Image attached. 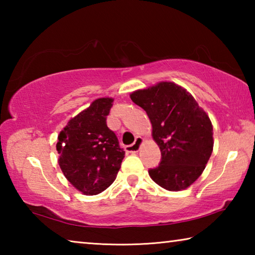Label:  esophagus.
Returning a JSON list of instances; mask_svg holds the SVG:
<instances>
[{"mask_svg": "<svg viewBox=\"0 0 255 255\" xmlns=\"http://www.w3.org/2000/svg\"><path fill=\"white\" fill-rule=\"evenodd\" d=\"M141 143H143V138L137 137L136 140L133 141L131 145L126 146V150L128 153H136V152H138V149H139Z\"/></svg>", "mask_w": 255, "mask_h": 255, "instance_id": "34e87169", "label": "esophagus"}]
</instances>
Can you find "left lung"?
Wrapping results in <instances>:
<instances>
[{
    "mask_svg": "<svg viewBox=\"0 0 255 255\" xmlns=\"http://www.w3.org/2000/svg\"><path fill=\"white\" fill-rule=\"evenodd\" d=\"M152 123L161 149L158 166L148 170L154 182L169 191L188 188L201 175L213 152V125L191 94L172 82L130 94Z\"/></svg>",
    "mask_w": 255,
    "mask_h": 255,
    "instance_id": "left-lung-1",
    "label": "left lung"
}]
</instances>
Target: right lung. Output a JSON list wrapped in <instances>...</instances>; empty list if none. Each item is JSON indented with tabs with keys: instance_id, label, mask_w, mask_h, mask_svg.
Segmentation results:
<instances>
[{
	"instance_id": "right-lung-1",
	"label": "right lung",
	"mask_w": 255,
	"mask_h": 255,
	"mask_svg": "<svg viewBox=\"0 0 255 255\" xmlns=\"http://www.w3.org/2000/svg\"><path fill=\"white\" fill-rule=\"evenodd\" d=\"M114 99L93 101L68 122L56 145L66 179L85 195H98L114 182L125 157L116 133L107 126Z\"/></svg>"
}]
</instances>
